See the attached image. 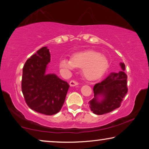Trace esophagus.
<instances>
[{"label": "esophagus", "mask_w": 149, "mask_h": 149, "mask_svg": "<svg viewBox=\"0 0 149 149\" xmlns=\"http://www.w3.org/2000/svg\"><path fill=\"white\" fill-rule=\"evenodd\" d=\"M69 84H70L71 87H74V86H77V85H78L79 83L75 81H71Z\"/></svg>", "instance_id": "1"}]
</instances>
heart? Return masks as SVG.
Here are the masks:
<instances>
[{
    "label": "heart",
    "instance_id": "heart-1",
    "mask_svg": "<svg viewBox=\"0 0 149 149\" xmlns=\"http://www.w3.org/2000/svg\"><path fill=\"white\" fill-rule=\"evenodd\" d=\"M60 67L65 71H72L76 68L83 69V77L87 80L94 81L102 76L109 67L108 59L93 50L79 52L73 56L72 60L62 58Z\"/></svg>",
    "mask_w": 149,
    "mask_h": 149
}]
</instances>
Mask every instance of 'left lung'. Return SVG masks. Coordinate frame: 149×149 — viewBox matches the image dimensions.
<instances>
[{
    "label": "left lung",
    "instance_id": "8db88e82",
    "mask_svg": "<svg viewBox=\"0 0 149 149\" xmlns=\"http://www.w3.org/2000/svg\"><path fill=\"white\" fill-rule=\"evenodd\" d=\"M119 65L121 71L110 73L102 81L93 86L94 97L89 104L91 111L95 115H103L119 108L127 93L125 64L121 62Z\"/></svg>",
    "mask_w": 149,
    "mask_h": 149
}]
</instances>
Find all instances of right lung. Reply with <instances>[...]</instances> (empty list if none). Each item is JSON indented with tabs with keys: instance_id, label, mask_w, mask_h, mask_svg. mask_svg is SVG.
Returning <instances> with one entry per match:
<instances>
[{
	"instance_id": "1",
	"label": "right lung",
	"mask_w": 149,
	"mask_h": 149,
	"mask_svg": "<svg viewBox=\"0 0 149 149\" xmlns=\"http://www.w3.org/2000/svg\"><path fill=\"white\" fill-rule=\"evenodd\" d=\"M50 60L47 47L40 48L26 62L22 81V91L28 107L46 115L60 111L70 87L56 74L47 73Z\"/></svg>"
}]
</instances>
